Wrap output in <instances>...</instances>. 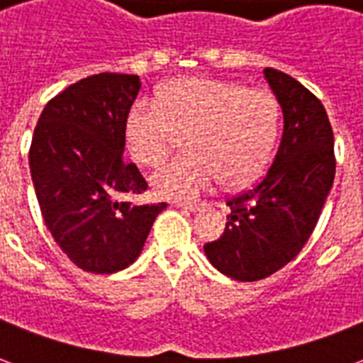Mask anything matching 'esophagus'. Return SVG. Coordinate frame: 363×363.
Instances as JSON below:
<instances>
[{"label": "esophagus", "mask_w": 363, "mask_h": 363, "mask_svg": "<svg viewBox=\"0 0 363 363\" xmlns=\"http://www.w3.org/2000/svg\"><path fill=\"white\" fill-rule=\"evenodd\" d=\"M175 206L179 207V209H184V211L188 213H196V211H200L203 203H200V201H190V203H175Z\"/></svg>", "instance_id": "obj_1"}]
</instances>
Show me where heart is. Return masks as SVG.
Returning a JSON list of instances; mask_svg holds the SVG:
<instances>
[{
    "instance_id": "1",
    "label": "heart",
    "mask_w": 363,
    "mask_h": 363,
    "mask_svg": "<svg viewBox=\"0 0 363 363\" xmlns=\"http://www.w3.org/2000/svg\"><path fill=\"white\" fill-rule=\"evenodd\" d=\"M280 129V106L264 89L209 77H184L163 85L156 102L138 101L125 123L127 150L135 162L157 167L179 137L188 156L152 177L157 196L190 200L223 179L243 188L264 173Z\"/></svg>"
}]
</instances>
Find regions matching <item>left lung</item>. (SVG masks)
<instances>
[{"instance_id": "1", "label": "left lung", "mask_w": 363, "mask_h": 363, "mask_svg": "<svg viewBox=\"0 0 363 363\" xmlns=\"http://www.w3.org/2000/svg\"><path fill=\"white\" fill-rule=\"evenodd\" d=\"M284 114V133L267 175L226 201L225 234L203 245L218 272L257 281L278 272L308 242L335 179L333 131L325 108L284 72L264 68Z\"/></svg>"}]
</instances>
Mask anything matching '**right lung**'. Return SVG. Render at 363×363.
<instances>
[{
    "mask_svg": "<svg viewBox=\"0 0 363 363\" xmlns=\"http://www.w3.org/2000/svg\"><path fill=\"white\" fill-rule=\"evenodd\" d=\"M140 91L133 74L102 72L72 83L43 108L30 146V173L45 226L76 267L114 274L137 261L157 213L121 196L148 188L123 160L125 123Z\"/></svg>",
    "mask_w": 363,
    "mask_h": 363,
    "instance_id": "add662e5",
    "label": "right lung"
}]
</instances>
